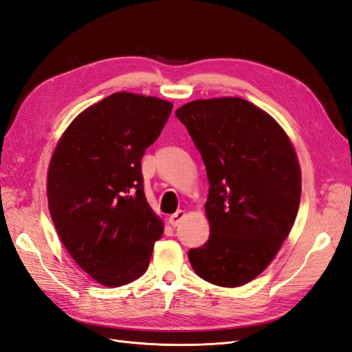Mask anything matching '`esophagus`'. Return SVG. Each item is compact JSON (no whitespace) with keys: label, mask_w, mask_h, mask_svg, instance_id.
<instances>
[{"label":"esophagus","mask_w":352,"mask_h":352,"mask_svg":"<svg viewBox=\"0 0 352 352\" xmlns=\"http://www.w3.org/2000/svg\"><path fill=\"white\" fill-rule=\"evenodd\" d=\"M184 217H186V211L179 210V211H177L175 214L170 215V217L168 219V223H169L173 228H177V226H179V223H182V221L184 220Z\"/></svg>","instance_id":"obj_1"}]
</instances>
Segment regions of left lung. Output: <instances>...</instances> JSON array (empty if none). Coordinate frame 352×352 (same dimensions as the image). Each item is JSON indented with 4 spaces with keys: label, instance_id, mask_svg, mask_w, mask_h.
<instances>
[{
    "label": "left lung",
    "instance_id": "1",
    "mask_svg": "<svg viewBox=\"0 0 352 352\" xmlns=\"http://www.w3.org/2000/svg\"><path fill=\"white\" fill-rule=\"evenodd\" d=\"M175 116L210 182V238L188 260L205 281L244 285L272 262L294 224L302 192L296 150L272 116L242 98L196 99Z\"/></svg>",
    "mask_w": 352,
    "mask_h": 352
}]
</instances>
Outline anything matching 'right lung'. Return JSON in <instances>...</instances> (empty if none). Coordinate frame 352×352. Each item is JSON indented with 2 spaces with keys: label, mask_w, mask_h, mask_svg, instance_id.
Wrapping results in <instances>:
<instances>
[{
  "label": "right lung",
  "mask_w": 352,
  "mask_h": 352,
  "mask_svg": "<svg viewBox=\"0 0 352 352\" xmlns=\"http://www.w3.org/2000/svg\"><path fill=\"white\" fill-rule=\"evenodd\" d=\"M173 102L116 92L69 123L47 170L49 211L69 256L98 284L120 287L146 272L164 221L147 202L141 157Z\"/></svg>",
  "instance_id": "add662e5"
}]
</instances>
